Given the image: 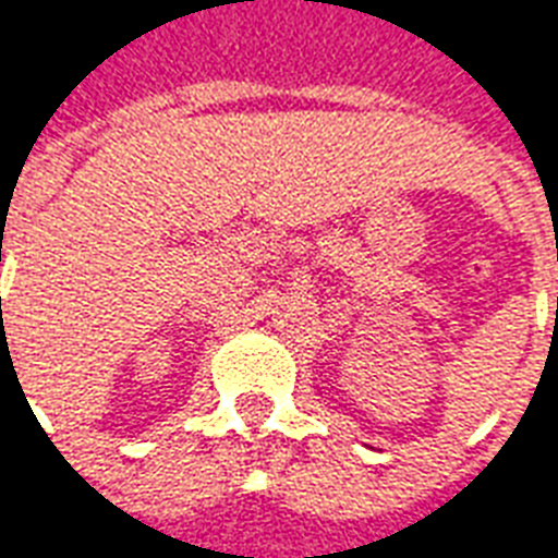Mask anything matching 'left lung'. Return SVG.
I'll use <instances>...</instances> for the list:
<instances>
[{"label":"left lung","mask_w":558,"mask_h":558,"mask_svg":"<svg viewBox=\"0 0 558 558\" xmlns=\"http://www.w3.org/2000/svg\"><path fill=\"white\" fill-rule=\"evenodd\" d=\"M556 316H558V299H556Z\"/></svg>","instance_id":"left-lung-1"}]
</instances>
